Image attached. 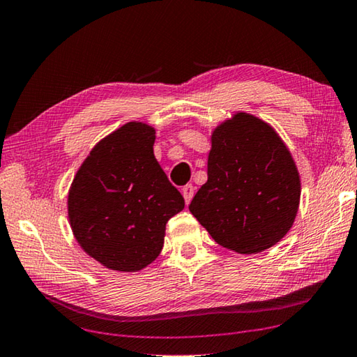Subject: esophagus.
<instances>
[{"instance_id":"34e87169","label":"esophagus","mask_w":357,"mask_h":357,"mask_svg":"<svg viewBox=\"0 0 357 357\" xmlns=\"http://www.w3.org/2000/svg\"><path fill=\"white\" fill-rule=\"evenodd\" d=\"M181 194H183L185 202H186V205H188L191 202L192 196H194V186L191 183L190 185H185L183 190H181Z\"/></svg>"}]
</instances>
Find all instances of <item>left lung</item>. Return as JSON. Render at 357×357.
I'll use <instances>...</instances> for the list:
<instances>
[{"label":"left lung","instance_id":"1","mask_svg":"<svg viewBox=\"0 0 357 357\" xmlns=\"http://www.w3.org/2000/svg\"><path fill=\"white\" fill-rule=\"evenodd\" d=\"M300 192L297 166L283 139L262 119L239 112L213 132L208 180L190 211L219 245L253 255L291 230Z\"/></svg>","mask_w":357,"mask_h":357}]
</instances>
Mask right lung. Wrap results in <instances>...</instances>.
<instances>
[{
	"label": "right lung",
	"instance_id": "1",
	"mask_svg": "<svg viewBox=\"0 0 357 357\" xmlns=\"http://www.w3.org/2000/svg\"><path fill=\"white\" fill-rule=\"evenodd\" d=\"M155 129L127 123L93 147L68 192L74 238L107 268L137 272L155 261L166 222L185 208L153 155Z\"/></svg>",
	"mask_w": 357,
	"mask_h": 357
}]
</instances>
